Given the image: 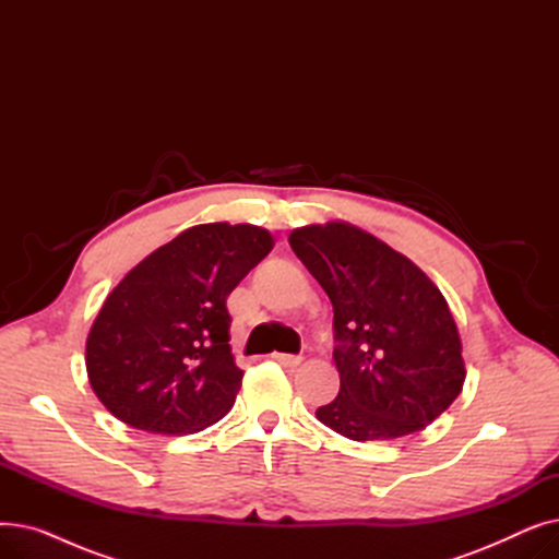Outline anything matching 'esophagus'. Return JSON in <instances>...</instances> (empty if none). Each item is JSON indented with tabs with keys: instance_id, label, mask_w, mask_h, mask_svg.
Listing matches in <instances>:
<instances>
[{
	"instance_id": "1",
	"label": "esophagus",
	"mask_w": 559,
	"mask_h": 559,
	"mask_svg": "<svg viewBox=\"0 0 559 559\" xmlns=\"http://www.w3.org/2000/svg\"><path fill=\"white\" fill-rule=\"evenodd\" d=\"M278 365H283V367H299L301 365V358L299 356H289V354H274L272 356Z\"/></svg>"
}]
</instances>
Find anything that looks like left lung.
I'll return each mask as SVG.
<instances>
[{"label": "left lung", "instance_id": "1", "mask_svg": "<svg viewBox=\"0 0 559 559\" xmlns=\"http://www.w3.org/2000/svg\"><path fill=\"white\" fill-rule=\"evenodd\" d=\"M289 247L333 304L340 394L317 419L354 442L424 430L462 392V340L439 287L417 264L348 224H308Z\"/></svg>", "mask_w": 559, "mask_h": 559}]
</instances>
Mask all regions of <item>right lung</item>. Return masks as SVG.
Segmentation results:
<instances>
[{"instance_id": "right-lung-1", "label": "right lung", "mask_w": 559, "mask_h": 559, "mask_svg": "<svg viewBox=\"0 0 559 559\" xmlns=\"http://www.w3.org/2000/svg\"><path fill=\"white\" fill-rule=\"evenodd\" d=\"M272 249L267 228L199 224L112 287L85 340L87 380L112 417L190 435L228 413L245 371L230 354L226 299Z\"/></svg>"}]
</instances>
